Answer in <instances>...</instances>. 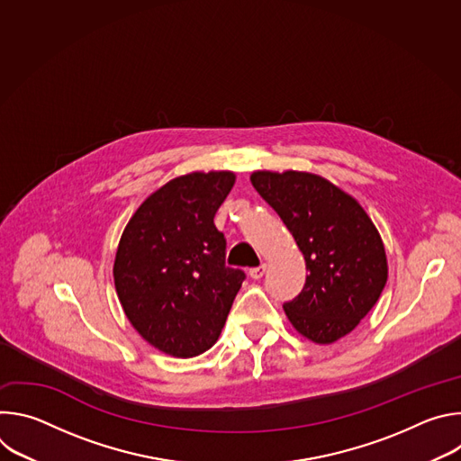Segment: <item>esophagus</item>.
Returning a JSON list of instances; mask_svg holds the SVG:
<instances>
[{
	"label": "esophagus",
	"mask_w": 461,
	"mask_h": 461,
	"mask_svg": "<svg viewBox=\"0 0 461 461\" xmlns=\"http://www.w3.org/2000/svg\"><path fill=\"white\" fill-rule=\"evenodd\" d=\"M265 272H267V265H260V267L249 270V277L251 279H260L262 276H265Z\"/></svg>",
	"instance_id": "34e87169"
}]
</instances>
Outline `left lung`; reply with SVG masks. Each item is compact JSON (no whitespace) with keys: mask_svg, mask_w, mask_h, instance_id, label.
<instances>
[{"mask_svg":"<svg viewBox=\"0 0 461 461\" xmlns=\"http://www.w3.org/2000/svg\"><path fill=\"white\" fill-rule=\"evenodd\" d=\"M257 193L286 224L306 260V283L283 308L306 339L330 345L377 303L388 276L383 240L348 193L304 171H255Z\"/></svg>","mask_w":461,"mask_h":461,"instance_id":"1","label":"left lung"}]
</instances>
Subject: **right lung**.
<instances>
[{
	"label": "right lung",
	"mask_w": 461,
	"mask_h": 461,
	"mask_svg": "<svg viewBox=\"0 0 461 461\" xmlns=\"http://www.w3.org/2000/svg\"><path fill=\"white\" fill-rule=\"evenodd\" d=\"M233 184L231 171L176 176L122 233L113 268L122 308L149 345L173 357L215 345L246 277L226 267V239L213 222Z\"/></svg>",
	"instance_id": "obj_1"
}]
</instances>
